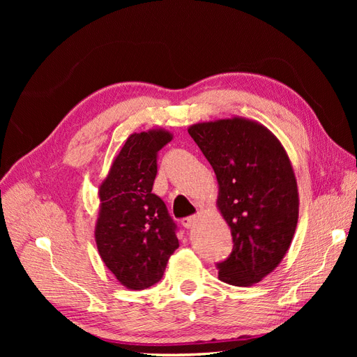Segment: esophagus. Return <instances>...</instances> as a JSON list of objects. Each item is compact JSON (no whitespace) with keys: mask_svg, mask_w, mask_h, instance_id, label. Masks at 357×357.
Listing matches in <instances>:
<instances>
[{"mask_svg":"<svg viewBox=\"0 0 357 357\" xmlns=\"http://www.w3.org/2000/svg\"><path fill=\"white\" fill-rule=\"evenodd\" d=\"M198 219H199L198 215H190V218H185V219H183V220H181V225L185 226V228L189 229V228H192V226L198 222Z\"/></svg>","mask_w":357,"mask_h":357,"instance_id":"1","label":"esophagus"}]
</instances>
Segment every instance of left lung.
Returning <instances> with one entry per match:
<instances>
[{"label": "left lung", "mask_w": 357, "mask_h": 357, "mask_svg": "<svg viewBox=\"0 0 357 357\" xmlns=\"http://www.w3.org/2000/svg\"><path fill=\"white\" fill-rule=\"evenodd\" d=\"M188 132L214 169L218 207L234 240L218 265L219 278L253 286L274 271L294 240L299 197L290 159L266 126L245 117L195 123Z\"/></svg>", "instance_id": "left-lung-1"}]
</instances>
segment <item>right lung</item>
<instances>
[{
    "label": "right lung",
    "instance_id": "obj_1",
    "mask_svg": "<svg viewBox=\"0 0 357 357\" xmlns=\"http://www.w3.org/2000/svg\"><path fill=\"white\" fill-rule=\"evenodd\" d=\"M171 139L162 128L131 134L98 188L96 247L117 282L131 290L158 283L178 247L176 223L152 193L158 152Z\"/></svg>",
    "mask_w": 357,
    "mask_h": 357
}]
</instances>
